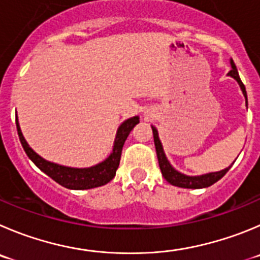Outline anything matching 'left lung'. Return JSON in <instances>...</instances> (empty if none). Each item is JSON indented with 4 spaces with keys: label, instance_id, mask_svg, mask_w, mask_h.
Listing matches in <instances>:
<instances>
[{
    "label": "left lung",
    "instance_id": "1",
    "mask_svg": "<svg viewBox=\"0 0 260 260\" xmlns=\"http://www.w3.org/2000/svg\"><path fill=\"white\" fill-rule=\"evenodd\" d=\"M230 64H231L232 69L230 70L229 74L230 77L235 79V81L239 83L240 88H241L242 94L245 97V103H246L247 106V96H246V89H245L244 83L240 79L239 72L236 69V65H235L234 60H230ZM152 133H154V142H155V149H156V155H157V161H159L160 171H161V174H163L164 178L171 183V185L177 186V187L182 188H205L212 186L213 183H215L217 181H219L223 176H224L227 172L230 171L232 166H230L229 168H224L222 171L218 172H212V173L207 174H200V176H187V174H183L181 172H178L177 169H174L172 167V164L169 163V160L167 159V155L164 152L163 145H161V141L159 138V133H157V129L151 125Z\"/></svg>",
    "mask_w": 260,
    "mask_h": 260
}]
</instances>
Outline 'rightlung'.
Instances as JSON below:
<instances>
[{"label": "right lung", "instance_id": "add662e5", "mask_svg": "<svg viewBox=\"0 0 260 260\" xmlns=\"http://www.w3.org/2000/svg\"><path fill=\"white\" fill-rule=\"evenodd\" d=\"M137 123H140V116H132L127 119L122 124L119 125L116 131L115 140H114V146L110 155L105 160L100 161L96 166L88 167V168H74V167L61 166V164L48 161L43 159L41 155H38L35 150L28 145L26 140L21 133L20 125H19L18 115H16V129H18L19 138L23 145V149L29 159L48 177L57 182L59 185L70 190H88V188L100 187L106 185L108 182L115 177L116 169L120 161V155H122L123 145L127 140L128 135L133 129Z\"/></svg>", "mask_w": 260, "mask_h": 260}]
</instances>
